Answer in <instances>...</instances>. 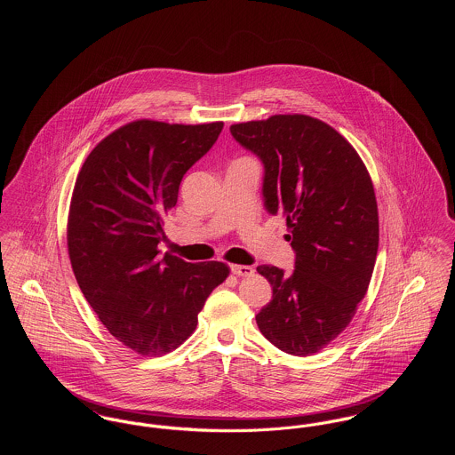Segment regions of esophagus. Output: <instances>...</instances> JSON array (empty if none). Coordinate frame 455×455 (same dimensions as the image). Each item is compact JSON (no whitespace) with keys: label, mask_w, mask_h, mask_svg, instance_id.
<instances>
[{"label":"esophagus","mask_w":455,"mask_h":455,"mask_svg":"<svg viewBox=\"0 0 455 455\" xmlns=\"http://www.w3.org/2000/svg\"><path fill=\"white\" fill-rule=\"evenodd\" d=\"M231 271L238 276H251L254 275V267L247 264H231Z\"/></svg>","instance_id":"1"}]
</instances>
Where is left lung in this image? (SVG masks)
Wrapping results in <instances>:
<instances>
[{"label": "left lung", "instance_id": "1", "mask_svg": "<svg viewBox=\"0 0 455 455\" xmlns=\"http://www.w3.org/2000/svg\"><path fill=\"white\" fill-rule=\"evenodd\" d=\"M229 131L264 164V206L287 220L296 252L292 275L258 266L273 299L256 321L276 348L312 355L350 324L368 291L379 251L371 177L355 148L310 116H273Z\"/></svg>", "mask_w": 455, "mask_h": 455}]
</instances>
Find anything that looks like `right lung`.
<instances>
[{"label": "right lung", "mask_w": 455, "mask_h": 455, "mask_svg": "<svg viewBox=\"0 0 455 455\" xmlns=\"http://www.w3.org/2000/svg\"><path fill=\"white\" fill-rule=\"evenodd\" d=\"M224 123L134 121L103 138L76 177L68 215V254L98 319L141 355L180 347L229 267L159 256L163 220L188 170L217 141Z\"/></svg>", "instance_id": "right-lung-1"}]
</instances>
